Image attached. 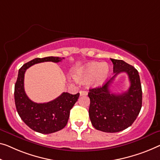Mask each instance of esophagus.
<instances>
[{
    "mask_svg": "<svg viewBox=\"0 0 160 160\" xmlns=\"http://www.w3.org/2000/svg\"><path fill=\"white\" fill-rule=\"evenodd\" d=\"M80 95H81V96H82V95H87L88 92L86 91V90H80Z\"/></svg>",
    "mask_w": 160,
    "mask_h": 160,
    "instance_id": "esophagus-1",
    "label": "esophagus"
}]
</instances>
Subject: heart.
Wrapping results in <instances>:
<instances>
[{
	"label": "heart",
	"instance_id": "heart-1",
	"mask_svg": "<svg viewBox=\"0 0 160 160\" xmlns=\"http://www.w3.org/2000/svg\"><path fill=\"white\" fill-rule=\"evenodd\" d=\"M108 64L91 62L83 66L73 74V78L78 82H83L91 78V84L94 86L101 85L109 75Z\"/></svg>",
	"mask_w": 160,
	"mask_h": 160
}]
</instances>
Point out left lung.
Returning a JSON list of instances; mask_svg holds the SVG:
<instances>
[{
    "mask_svg": "<svg viewBox=\"0 0 160 160\" xmlns=\"http://www.w3.org/2000/svg\"><path fill=\"white\" fill-rule=\"evenodd\" d=\"M111 60L113 64V77L102 87L89 90V116L95 129L115 133L129 127L136 120L142 108V90L137 70L123 60ZM121 72L128 75L130 87L121 94H112L109 87Z\"/></svg>",
    "mask_w": 160,
    "mask_h": 160,
    "instance_id": "obj_1",
    "label": "left lung"
}]
</instances>
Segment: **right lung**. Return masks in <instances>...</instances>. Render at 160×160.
<instances>
[{"mask_svg":"<svg viewBox=\"0 0 160 160\" xmlns=\"http://www.w3.org/2000/svg\"><path fill=\"white\" fill-rule=\"evenodd\" d=\"M64 57H47L35 58L19 69L14 88L16 108L19 116L28 127L41 133H52L62 129L68 123L70 112L77 102L80 93L72 95L62 92L58 98L48 103H37L28 98L24 90L23 81L27 69L44 62H59Z\"/></svg>","mask_w":160,"mask_h":160,"instance_id":"add662e5","label":"right lung"}]
</instances>
